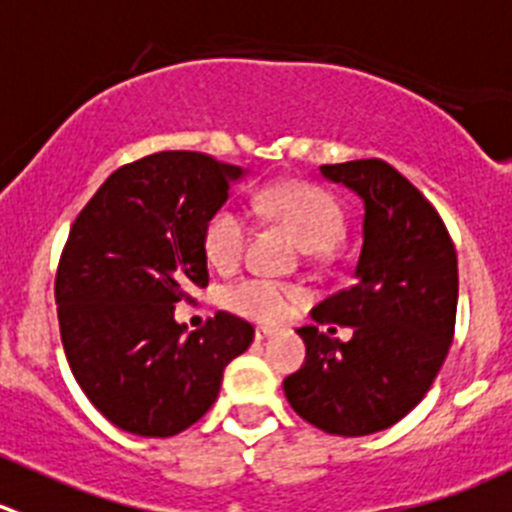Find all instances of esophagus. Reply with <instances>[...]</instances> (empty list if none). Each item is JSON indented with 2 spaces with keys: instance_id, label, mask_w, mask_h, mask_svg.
Segmentation results:
<instances>
[{
  "instance_id": "esophagus-1",
  "label": "esophagus",
  "mask_w": 512,
  "mask_h": 512,
  "mask_svg": "<svg viewBox=\"0 0 512 512\" xmlns=\"http://www.w3.org/2000/svg\"><path fill=\"white\" fill-rule=\"evenodd\" d=\"M272 335H275V330H270V327H257V330H255V340H257V342L270 340Z\"/></svg>"
}]
</instances>
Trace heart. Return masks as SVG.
<instances>
[{"instance_id": "heart-1", "label": "heart", "mask_w": 512, "mask_h": 512, "mask_svg": "<svg viewBox=\"0 0 512 512\" xmlns=\"http://www.w3.org/2000/svg\"><path fill=\"white\" fill-rule=\"evenodd\" d=\"M257 210L292 232L302 250L325 252L340 237L345 215L335 197L307 182H282L257 197ZM247 242V220L235 207L222 205L207 217L202 247L217 270H230L242 257ZM300 292L285 282L267 277H247L235 282L222 295V305L252 322H280L295 310Z\"/></svg>"}]
</instances>
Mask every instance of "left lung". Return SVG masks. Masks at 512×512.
Returning a JSON list of instances; mask_svg holds the SVG:
<instances>
[{
  "instance_id": "8db88e82",
  "label": "left lung",
  "mask_w": 512,
  "mask_h": 512,
  "mask_svg": "<svg viewBox=\"0 0 512 512\" xmlns=\"http://www.w3.org/2000/svg\"><path fill=\"white\" fill-rule=\"evenodd\" d=\"M320 172L365 205L355 285L312 310L317 324L352 326L353 337L300 327L305 365L285 377V395L315 428L357 438L405 418L438 377L455 332L458 257L438 210L393 165L355 160Z\"/></svg>"
}]
</instances>
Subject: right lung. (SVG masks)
<instances>
[{
    "label": "right lung",
    "instance_id": "right-lung-1",
    "mask_svg": "<svg viewBox=\"0 0 512 512\" xmlns=\"http://www.w3.org/2000/svg\"><path fill=\"white\" fill-rule=\"evenodd\" d=\"M245 175L202 152H157L94 192L59 257L54 300L74 380L119 430L170 438L217 400L250 322L217 312L185 335L175 302L207 287L205 222Z\"/></svg>",
    "mask_w": 512,
    "mask_h": 512
}]
</instances>
